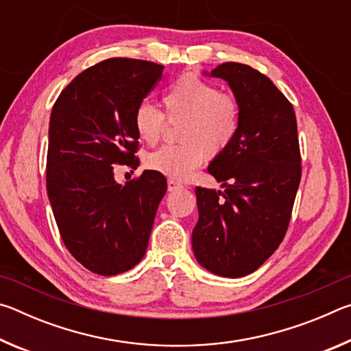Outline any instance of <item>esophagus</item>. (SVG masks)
Instances as JSON below:
<instances>
[{"label":"esophagus","mask_w":351,"mask_h":351,"mask_svg":"<svg viewBox=\"0 0 351 351\" xmlns=\"http://www.w3.org/2000/svg\"><path fill=\"white\" fill-rule=\"evenodd\" d=\"M167 189H169V192H175V190H178V189H182V184L175 181V180H169L167 181Z\"/></svg>","instance_id":"1"}]
</instances>
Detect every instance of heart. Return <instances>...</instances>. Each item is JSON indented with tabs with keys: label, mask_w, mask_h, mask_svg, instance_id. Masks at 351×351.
I'll return each mask as SVG.
<instances>
[{
	"label": "heart",
	"mask_w": 351,
	"mask_h": 351,
	"mask_svg": "<svg viewBox=\"0 0 351 351\" xmlns=\"http://www.w3.org/2000/svg\"><path fill=\"white\" fill-rule=\"evenodd\" d=\"M162 105L170 122H182L178 130L180 145H165L150 153L147 167L169 180L192 176L204 156H218L232 144L240 128V104L213 83L193 74L181 75L164 93ZM165 116L156 106L142 102L134 110L133 123L139 138L156 144L165 128Z\"/></svg>",
	"instance_id": "b5f03b06"
}]
</instances>
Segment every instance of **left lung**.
<instances>
[{
  "mask_svg": "<svg viewBox=\"0 0 351 351\" xmlns=\"http://www.w3.org/2000/svg\"><path fill=\"white\" fill-rule=\"evenodd\" d=\"M240 104V128L213 158L209 173L224 190L197 187L198 263L221 277H245L274 254L287 234L302 167L295 112L265 74L228 62L210 71Z\"/></svg>",
  "mask_w": 351,
  "mask_h": 351,
  "instance_id": "8db88e82",
  "label": "left lung"
}]
</instances>
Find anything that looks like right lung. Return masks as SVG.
<instances>
[{
    "label": "right lung",
    "instance_id": "right-lung-1",
    "mask_svg": "<svg viewBox=\"0 0 351 351\" xmlns=\"http://www.w3.org/2000/svg\"><path fill=\"white\" fill-rule=\"evenodd\" d=\"M164 66L108 58L80 73L52 106L46 161L47 197L73 257L99 276L134 268L145 255L165 178L144 170L125 186L116 164L136 169V106Z\"/></svg>",
    "mask_w": 351,
    "mask_h": 351
}]
</instances>
